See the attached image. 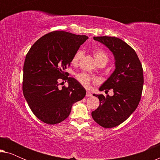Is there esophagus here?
Instances as JSON below:
<instances>
[{"mask_svg":"<svg viewBox=\"0 0 160 160\" xmlns=\"http://www.w3.org/2000/svg\"><path fill=\"white\" fill-rule=\"evenodd\" d=\"M92 94L90 92L87 91V93H86V97H92Z\"/></svg>","mask_w":160,"mask_h":160,"instance_id":"34e87169","label":"esophagus"}]
</instances>
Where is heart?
I'll return each instance as SVG.
<instances>
[{"label": "heart", "instance_id": "heart-1", "mask_svg": "<svg viewBox=\"0 0 160 160\" xmlns=\"http://www.w3.org/2000/svg\"><path fill=\"white\" fill-rule=\"evenodd\" d=\"M83 54H84V52H83L82 50H78V51L75 54V55L73 56V60H72L73 63H74V64H77V63L80 61L81 59H82ZM95 58L98 63L102 62L107 63L108 60V54H107L104 51H102V50H97V51H95ZM76 78H77V80L79 82L80 84L85 87H89L92 81L95 80L91 76H89L88 73H84V72L78 73L77 75H76Z\"/></svg>", "mask_w": 160, "mask_h": 160}]
</instances>
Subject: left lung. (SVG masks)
I'll return each instance as SVG.
<instances>
[{
	"mask_svg": "<svg viewBox=\"0 0 160 160\" xmlns=\"http://www.w3.org/2000/svg\"><path fill=\"white\" fill-rule=\"evenodd\" d=\"M93 38L111 50L116 68L99 89H112L113 95L94 94L99 99L100 106L92 112V117L102 128H112L125 121L138 106L143 91V68L135 50L122 39L109 36Z\"/></svg>",
	"mask_w": 160,
	"mask_h": 160,
	"instance_id": "obj_1",
	"label": "left lung"
}]
</instances>
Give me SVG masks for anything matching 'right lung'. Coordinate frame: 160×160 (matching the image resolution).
Segmentation results:
<instances>
[{
	"label": "right lung",
	"instance_id": "add662e5",
	"mask_svg": "<svg viewBox=\"0 0 160 160\" xmlns=\"http://www.w3.org/2000/svg\"><path fill=\"white\" fill-rule=\"evenodd\" d=\"M88 37L65 31L44 35L30 47L23 67L22 91L36 117L48 124L64 121L76 102L86 90L65 72L73 56ZM68 80L69 87L58 88L59 80Z\"/></svg>",
	"mask_w": 160,
	"mask_h": 160
}]
</instances>
